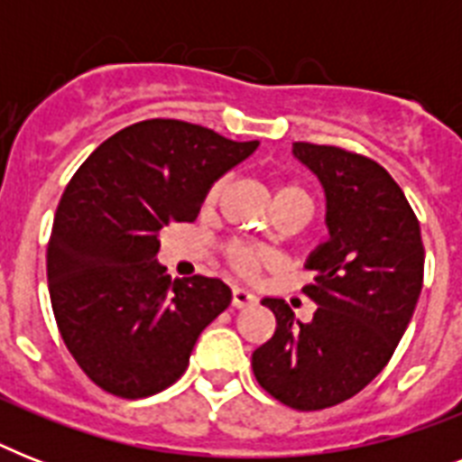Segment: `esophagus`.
Returning a JSON list of instances; mask_svg holds the SVG:
<instances>
[{"instance_id": "34e87169", "label": "esophagus", "mask_w": 462, "mask_h": 462, "mask_svg": "<svg viewBox=\"0 0 462 462\" xmlns=\"http://www.w3.org/2000/svg\"><path fill=\"white\" fill-rule=\"evenodd\" d=\"M256 302V297L245 288H232V307L242 309V307H252Z\"/></svg>"}]
</instances>
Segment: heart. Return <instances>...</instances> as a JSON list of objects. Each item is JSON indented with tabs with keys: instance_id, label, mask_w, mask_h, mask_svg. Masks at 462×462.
I'll return each mask as SVG.
<instances>
[{
	"instance_id": "b5f03b06",
	"label": "heart",
	"mask_w": 462,
	"mask_h": 462,
	"mask_svg": "<svg viewBox=\"0 0 462 462\" xmlns=\"http://www.w3.org/2000/svg\"><path fill=\"white\" fill-rule=\"evenodd\" d=\"M225 187H227V177H217L216 181H210V187L206 189L201 201L203 213H210L216 208ZM281 206H297V208H304L309 213L311 210V196H309L302 184H295V181L281 184L278 191H275V208H281ZM225 261L235 273L245 275V278H256L263 268L273 263V254L263 249V246L246 245V242H230V245H225Z\"/></svg>"
}]
</instances>
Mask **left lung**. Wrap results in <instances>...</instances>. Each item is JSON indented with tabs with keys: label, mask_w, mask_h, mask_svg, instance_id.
<instances>
[{
	"label": "left lung",
	"mask_w": 462,
	"mask_h": 462,
	"mask_svg": "<svg viewBox=\"0 0 462 462\" xmlns=\"http://www.w3.org/2000/svg\"><path fill=\"white\" fill-rule=\"evenodd\" d=\"M292 151L326 189L330 239L307 261L311 321L266 297L275 333L252 369L268 395L309 412L357 395L393 357L422 290L424 246L415 210L376 160L307 141Z\"/></svg>",
	"instance_id": "obj_1"
}]
</instances>
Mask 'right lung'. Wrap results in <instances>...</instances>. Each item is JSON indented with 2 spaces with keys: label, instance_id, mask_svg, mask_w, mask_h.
Instances as JSON below:
<instances>
[{
  "label": "right lung",
  "instance_id": "obj_1",
  "mask_svg": "<svg viewBox=\"0 0 462 462\" xmlns=\"http://www.w3.org/2000/svg\"><path fill=\"white\" fill-rule=\"evenodd\" d=\"M180 119L117 132L69 181L47 242L61 340L96 386L148 398L187 372L201 330L232 300L217 278L172 281L155 261L160 230L191 223L203 194L256 151Z\"/></svg>",
  "mask_w": 462,
  "mask_h": 462
}]
</instances>
